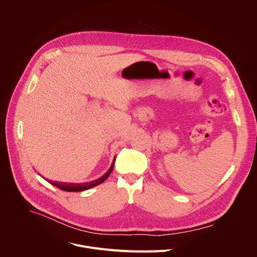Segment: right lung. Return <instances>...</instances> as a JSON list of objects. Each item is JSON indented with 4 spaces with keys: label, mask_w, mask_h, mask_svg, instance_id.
<instances>
[{
    "label": "right lung",
    "mask_w": 257,
    "mask_h": 257,
    "mask_svg": "<svg viewBox=\"0 0 257 257\" xmlns=\"http://www.w3.org/2000/svg\"><path fill=\"white\" fill-rule=\"evenodd\" d=\"M114 165H115V159L113 161V164L112 166L109 167L108 171L103 175L101 176L99 179L95 180V181H92V182H89V183H84V184H67V183H60V182H50L52 185H54L55 187L63 190V191H68V192H79V191H84V190H87V189H90L94 186H97L99 184H101L102 182H104L107 177L109 176V174L112 173L113 169H114Z\"/></svg>",
    "instance_id": "1"
}]
</instances>
